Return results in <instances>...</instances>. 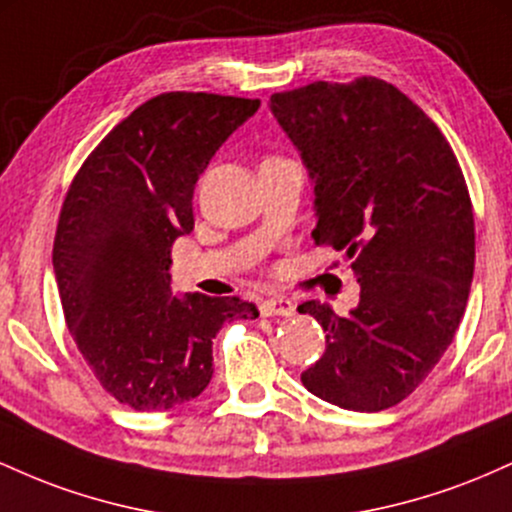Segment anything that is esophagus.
Segmentation results:
<instances>
[{
  "label": "esophagus",
  "instance_id": "esophagus-1",
  "mask_svg": "<svg viewBox=\"0 0 512 512\" xmlns=\"http://www.w3.org/2000/svg\"><path fill=\"white\" fill-rule=\"evenodd\" d=\"M260 310L264 317H291L296 313V305H293L289 298H267Z\"/></svg>",
  "mask_w": 512,
  "mask_h": 512
}]
</instances>
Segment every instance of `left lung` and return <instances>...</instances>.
Segmentation results:
<instances>
[{
  "instance_id": "obj_1",
  "label": "left lung",
  "mask_w": 512,
  "mask_h": 512,
  "mask_svg": "<svg viewBox=\"0 0 512 512\" xmlns=\"http://www.w3.org/2000/svg\"><path fill=\"white\" fill-rule=\"evenodd\" d=\"M269 110L315 192L313 238L351 262L361 298L349 315L308 301L327 349L301 375L351 411L395 407L445 354L467 308L474 214L443 132L375 76L274 93Z\"/></svg>"
}]
</instances>
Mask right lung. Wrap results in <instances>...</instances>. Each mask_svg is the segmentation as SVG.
Listing matches in <instances>:
<instances>
[{"label":"right lung","instance_id":"1","mask_svg":"<svg viewBox=\"0 0 512 512\" xmlns=\"http://www.w3.org/2000/svg\"><path fill=\"white\" fill-rule=\"evenodd\" d=\"M257 108V98L161 93L105 134L69 187L52 248L64 320L127 407L163 411L202 395L223 322L260 315L238 296L170 286V245L195 228L199 175Z\"/></svg>","mask_w":512,"mask_h":512}]
</instances>
